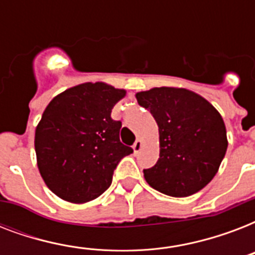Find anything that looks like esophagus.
<instances>
[{"instance_id": "obj_1", "label": "esophagus", "mask_w": 255, "mask_h": 255, "mask_svg": "<svg viewBox=\"0 0 255 255\" xmlns=\"http://www.w3.org/2000/svg\"><path fill=\"white\" fill-rule=\"evenodd\" d=\"M141 148H143V141H141L140 139H137L135 143H133V145H132V149H133V152H135V153H137V152H139Z\"/></svg>"}]
</instances>
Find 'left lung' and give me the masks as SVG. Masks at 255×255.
Segmentation results:
<instances>
[{"mask_svg": "<svg viewBox=\"0 0 255 255\" xmlns=\"http://www.w3.org/2000/svg\"><path fill=\"white\" fill-rule=\"evenodd\" d=\"M159 127L160 157L144 178L153 189L172 197H188L212 181L228 148L220 112L196 92L155 87L136 94Z\"/></svg>", "mask_w": 255, "mask_h": 255, "instance_id": "1", "label": "left lung"}]
</instances>
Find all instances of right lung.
<instances>
[{
  "mask_svg": "<svg viewBox=\"0 0 255 255\" xmlns=\"http://www.w3.org/2000/svg\"><path fill=\"white\" fill-rule=\"evenodd\" d=\"M126 90L104 82L67 88L47 104L35 128L37 165L54 194L73 204L99 197L132 148L120 143L111 111Z\"/></svg>",
  "mask_w": 255,
  "mask_h": 255,
  "instance_id": "1",
  "label": "right lung"
}]
</instances>
